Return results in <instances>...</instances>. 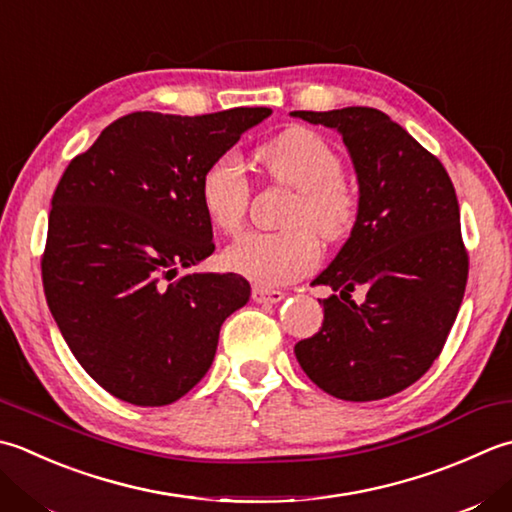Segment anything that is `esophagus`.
Listing matches in <instances>:
<instances>
[{
	"instance_id": "34e87169",
	"label": "esophagus",
	"mask_w": 512,
	"mask_h": 512,
	"mask_svg": "<svg viewBox=\"0 0 512 512\" xmlns=\"http://www.w3.org/2000/svg\"><path fill=\"white\" fill-rule=\"evenodd\" d=\"M250 295H253L257 304H277L286 297V293H282V290L264 288V286H253V293H250Z\"/></svg>"
}]
</instances>
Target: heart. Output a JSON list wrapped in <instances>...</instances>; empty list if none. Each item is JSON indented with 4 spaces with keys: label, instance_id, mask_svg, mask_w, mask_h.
Here are the masks:
<instances>
[{
    "label": "heart",
    "instance_id": "b5f03b06",
    "mask_svg": "<svg viewBox=\"0 0 512 512\" xmlns=\"http://www.w3.org/2000/svg\"><path fill=\"white\" fill-rule=\"evenodd\" d=\"M257 162L277 186L295 190L277 233H250L226 250V264L262 286H282L308 275L319 262V242H339L357 224L359 197L344 175L342 155L306 126H293L257 150ZM253 188L242 162L224 153L199 179V202L224 235L244 228Z\"/></svg>",
    "mask_w": 512,
    "mask_h": 512
}]
</instances>
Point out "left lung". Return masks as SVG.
<instances>
[{"mask_svg": "<svg viewBox=\"0 0 512 512\" xmlns=\"http://www.w3.org/2000/svg\"><path fill=\"white\" fill-rule=\"evenodd\" d=\"M337 128L359 179V215L348 242L315 286L319 333L295 344L304 373L328 395L375 402L422 377L442 353L468 279L455 186L442 162L377 108L297 110ZM364 289L365 302L349 297Z\"/></svg>", "mask_w": 512, "mask_h": 512, "instance_id": "1", "label": "left lung"}]
</instances>
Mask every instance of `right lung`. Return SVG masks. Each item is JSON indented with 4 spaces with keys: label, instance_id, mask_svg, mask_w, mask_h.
<instances>
[{
    "label": "right lung",
    "instance_id": "add662e5",
    "mask_svg": "<svg viewBox=\"0 0 512 512\" xmlns=\"http://www.w3.org/2000/svg\"><path fill=\"white\" fill-rule=\"evenodd\" d=\"M270 108L182 117L137 110L70 159L42 255L50 313L86 373L135 406L184 397L213 364L219 328L250 284L188 273L213 255L199 179Z\"/></svg>",
    "mask_w": 512,
    "mask_h": 512
}]
</instances>
